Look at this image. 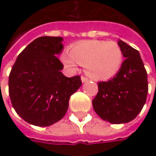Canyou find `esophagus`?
<instances>
[{
  "label": "esophagus",
  "mask_w": 156,
  "mask_h": 156,
  "mask_svg": "<svg viewBox=\"0 0 156 156\" xmlns=\"http://www.w3.org/2000/svg\"><path fill=\"white\" fill-rule=\"evenodd\" d=\"M81 81H82V82H86V81H88V79H87V77H85V76H81Z\"/></svg>",
  "instance_id": "34e87169"
}]
</instances>
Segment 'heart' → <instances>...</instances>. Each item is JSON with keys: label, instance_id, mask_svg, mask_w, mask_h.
I'll list each match as a JSON object with an SVG mask.
<instances>
[{"label": "heart", "instance_id": "obj_1", "mask_svg": "<svg viewBox=\"0 0 156 156\" xmlns=\"http://www.w3.org/2000/svg\"><path fill=\"white\" fill-rule=\"evenodd\" d=\"M69 53L61 55L63 65L75 71L78 64L83 65L87 75L98 81L108 80L119 72L123 62L121 47L115 41L88 40L76 43Z\"/></svg>", "mask_w": 156, "mask_h": 156}]
</instances>
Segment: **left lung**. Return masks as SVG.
I'll return each mask as SVG.
<instances>
[{
  "label": "left lung",
  "mask_w": 156,
  "mask_h": 156,
  "mask_svg": "<svg viewBox=\"0 0 156 156\" xmlns=\"http://www.w3.org/2000/svg\"><path fill=\"white\" fill-rule=\"evenodd\" d=\"M126 59L115 77L98 83L93 100L94 110L112 124L127 123L138 115L146 102L148 91L147 74L140 53L119 40Z\"/></svg>",
  "instance_id": "left-lung-1"
}]
</instances>
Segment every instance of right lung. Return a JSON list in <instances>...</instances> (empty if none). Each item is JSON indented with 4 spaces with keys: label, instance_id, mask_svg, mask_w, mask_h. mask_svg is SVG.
<instances>
[{
    "label": "right lung",
    "instance_id": "add662e5",
    "mask_svg": "<svg viewBox=\"0 0 156 156\" xmlns=\"http://www.w3.org/2000/svg\"><path fill=\"white\" fill-rule=\"evenodd\" d=\"M62 37L42 36L18 55L9 78L11 103L20 116L38 127L62 119L70 96L81 86V76L66 77L56 57L62 51Z\"/></svg>",
    "mask_w": 156,
    "mask_h": 156
}]
</instances>
